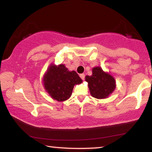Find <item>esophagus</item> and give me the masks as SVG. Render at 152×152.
<instances>
[{
  "label": "esophagus",
  "mask_w": 152,
  "mask_h": 152,
  "mask_svg": "<svg viewBox=\"0 0 152 152\" xmlns=\"http://www.w3.org/2000/svg\"><path fill=\"white\" fill-rule=\"evenodd\" d=\"M80 77L81 78V79H82V80H84V79H85V74L84 73H82V74H80Z\"/></svg>",
  "instance_id": "34e87169"
}]
</instances>
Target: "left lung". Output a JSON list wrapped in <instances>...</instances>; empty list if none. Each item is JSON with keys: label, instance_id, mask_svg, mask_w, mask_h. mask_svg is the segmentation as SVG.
<instances>
[{"label": "left lung", "instance_id": "1", "mask_svg": "<svg viewBox=\"0 0 152 152\" xmlns=\"http://www.w3.org/2000/svg\"><path fill=\"white\" fill-rule=\"evenodd\" d=\"M91 95L96 99H105L115 88V81L108 73H104L100 67L92 69V75L86 77Z\"/></svg>", "mask_w": 152, "mask_h": 152}]
</instances>
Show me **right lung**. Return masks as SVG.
I'll return each instance as SVG.
<instances>
[{"label":"right lung","instance_id":"1","mask_svg":"<svg viewBox=\"0 0 152 152\" xmlns=\"http://www.w3.org/2000/svg\"><path fill=\"white\" fill-rule=\"evenodd\" d=\"M82 82L75 71H69L64 64L49 67L43 78L44 87L53 99L64 101L70 98L75 84Z\"/></svg>","mask_w":152,"mask_h":152}]
</instances>
